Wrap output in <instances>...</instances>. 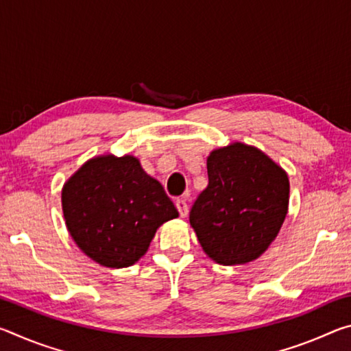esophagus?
I'll list each match as a JSON object with an SVG mask.
<instances>
[{
  "instance_id": "1",
  "label": "esophagus",
  "mask_w": 351,
  "mask_h": 351,
  "mask_svg": "<svg viewBox=\"0 0 351 351\" xmlns=\"http://www.w3.org/2000/svg\"><path fill=\"white\" fill-rule=\"evenodd\" d=\"M175 204H176V209H178V212H180V215L184 218L187 215V212H189V207H187V203H186V199H176L175 201Z\"/></svg>"
}]
</instances>
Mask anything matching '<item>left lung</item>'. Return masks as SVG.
Masks as SVG:
<instances>
[{"label": "left lung", "mask_w": 351, "mask_h": 351, "mask_svg": "<svg viewBox=\"0 0 351 351\" xmlns=\"http://www.w3.org/2000/svg\"><path fill=\"white\" fill-rule=\"evenodd\" d=\"M207 176L189 217L201 247L224 266L257 260L288 213V173L257 147L230 142L207 156Z\"/></svg>", "instance_id": "obj_1"}]
</instances>
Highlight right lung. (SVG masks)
<instances>
[{"label": "right lung", "instance_id": "right-lung-1", "mask_svg": "<svg viewBox=\"0 0 351 351\" xmlns=\"http://www.w3.org/2000/svg\"><path fill=\"white\" fill-rule=\"evenodd\" d=\"M62 209L80 251L114 269L144 257L159 226L180 215L133 154L88 159L63 184Z\"/></svg>", "mask_w": 351, "mask_h": 351}]
</instances>
